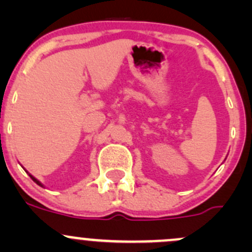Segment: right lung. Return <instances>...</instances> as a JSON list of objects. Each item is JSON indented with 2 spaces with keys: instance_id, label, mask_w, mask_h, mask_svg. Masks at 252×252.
I'll return each mask as SVG.
<instances>
[{
  "instance_id": "add662e5",
  "label": "right lung",
  "mask_w": 252,
  "mask_h": 252,
  "mask_svg": "<svg viewBox=\"0 0 252 252\" xmlns=\"http://www.w3.org/2000/svg\"><path fill=\"white\" fill-rule=\"evenodd\" d=\"M29 175H30V174H29ZM30 178H32V180H34V182H35V183H36V184H37V185H40V187H42V184H41V183H40V182H39V180H37V179H35V178H34V177H32V175H30Z\"/></svg>"
}]
</instances>
